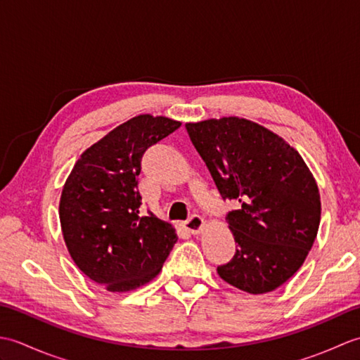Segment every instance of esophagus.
<instances>
[{"label":"esophagus","instance_id":"esophagus-1","mask_svg":"<svg viewBox=\"0 0 360 360\" xmlns=\"http://www.w3.org/2000/svg\"><path fill=\"white\" fill-rule=\"evenodd\" d=\"M204 226H205V221H204V218L200 217V215L190 217L187 221H184V223H182V227H184L187 232L193 233V235L201 233Z\"/></svg>","mask_w":360,"mask_h":360}]
</instances>
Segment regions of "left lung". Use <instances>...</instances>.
I'll use <instances>...</instances> for the list:
<instances>
[{
	"label": "left lung",
	"mask_w": 360,
	"mask_h": 360,
	"mask_svg": "<svg viewBox=\"0 0 360 360\" xmlns=\"http://www.w3.org/2000/svg\"><path fill=\"white\" fill-rule=\"evenodd\" d=\"M186 128L221 196L240 202L226 218L238 248L218 275L249 294L275 290L316 241L322 204L314 176L294 147L257 122L229 116Z\"/></svg>",
	"instance_id": "1"
}]
</instances>
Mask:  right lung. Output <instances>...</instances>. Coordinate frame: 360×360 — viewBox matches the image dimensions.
I'll list each match as a JSON object with an SVG mask.
<instances>
[{"label": "right lung", "instance_id": "obj_1", "mask_svg": "<svg viewBox=\"0 0 360 360\" xmlns=\"http://www.w3.org/2000/svg\"><path fill=\"white\" fill-rule=\"evenodd\" d=\"M179 127V120L139 114L83 151L66 178L58 215L68 252L110 292L147 285L178 241L172 224L139 215L137 176L143 151Z\"/></svg>", "mask_w": 360, "mask_h": 360}]
</instances>
